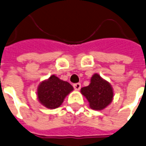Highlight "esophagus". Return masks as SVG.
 <instances>
[{"mask_svg": "<svg viewBox=\"0 0 146 146\" xmlns=\"http://www.w3.org/2000/svg\"><path fill=\"white\" fill-rule=\"evenodd\" d=\"M73 87H74V90H76V91H78V90H80V88H81V84L80 83L74 84H73Z\"/></svg>", "mask_w": 146, "mask_h": 146, "instance_id": "34e87169", "label": "esophagus"}]
</instances>
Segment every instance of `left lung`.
Instances as JSON below:
<instances>
[{
  "label": "left lung",
  "instance_id": "8db88e82",
  "mask_svg": "<svg viewBox=\"0 0 146 146\" xmlns=\"http://www.w3.org/2000/svg\"><path fill=\"white\" fill-rule=\"evenodd\" d=\"M81 93L89 102V106L94 110H102L111 104L113 98V90L111 84L100 76L94 74L88 86L81 89Z\"/></svg>",
  "mask_w": 146,
  "mask_h": 146
}]
</instances>
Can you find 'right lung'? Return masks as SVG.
Listing matches in <instances>:
<instances>
[{
	"instance_id": "obj_1",
	"label": "right lung",
	"mask_w": 146,
	"mask_h": 146,
	"mask_svg": "<svg viewBox=\"0 0 146 146\" xmlns=\"http://www.w3.org/2000/svg\"><path fill=\"white\" fill-rule=\"evenodd\" d=\"M73 90V87L68 82L52 74L39 84L37 88V98L44 107L55 109L60 107L66 96Z\"/></svg>"
}]
</instances>
